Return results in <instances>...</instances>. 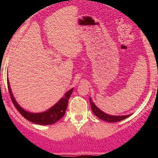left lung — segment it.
<instances>
[{
  "label": "left lung",
  "instance_id": "left-lung-1",
  "mask_svg": "<svg viewBox=\"0 0 158 158\" xmlns=\"http://www.w3.org/2000/svg\"><path fill=\"white\" fill-rule=\"evenodd\" d=\"M89 102H90L92 111H93V112L94 113L95 115H96L99 118H100V119L103 121H106V122H108V123H115V122H118V121L123 120V119H125V118H127V117H129L130 115H108V114H107V113L102 111L99 107H96V104L92 101L91 98H89Z\"/></svg>",
  "mask_w": 158,
  "mask_h": 158
}]
</instances>
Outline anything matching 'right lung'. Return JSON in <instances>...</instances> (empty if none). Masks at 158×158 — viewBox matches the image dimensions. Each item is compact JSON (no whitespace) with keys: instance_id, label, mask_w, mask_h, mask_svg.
I'll return each instance as SVG.
<instances>
[{"instance_id":"1","label":"right lung","mask_w":158,"mask_h":158,"mask_svg":"<svg viewBox=\"0 0 158 158\" xmlns=\"http://www.w3.org/2000/svg\"><path fill=\"white\" fill-rule=\"evenodd\" d=\"M7 81H8V92H9V94H10L11 100H12L14 106L18 110V111L26 119H27V120L31 123H34L40 124V125H51V124L58 122L59 119H61L64 116L65 111H66L69 99L70 97L71 94H72L73 90V89H71L70 90L66 92L65 93V96L62 98L60 99L58 103H56L53 107L49 108L47 111L40 113H31L24 110L19 105V104L14 98L12 92L11 90L10 85H9V82H8V79L7 80Z\"/></svg>"}]
</instances>
